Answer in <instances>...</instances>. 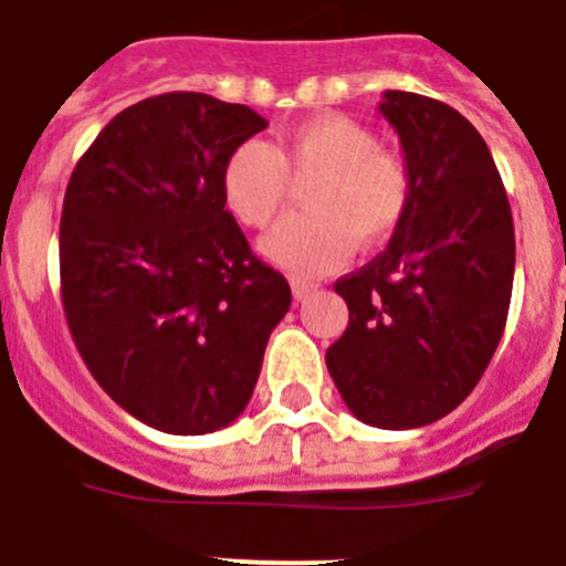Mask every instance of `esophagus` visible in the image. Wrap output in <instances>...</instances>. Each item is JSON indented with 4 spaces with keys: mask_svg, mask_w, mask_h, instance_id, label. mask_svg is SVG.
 Here are the masks:
<instances>
[{
    "mask_svg": "<svg viewBox=\"0 0 566 566\" xmlns=\"http://www.w3.org/2000/svg\"><path fill=\"white\" fill-rule=\"evenodd\" d=\"M312 290H317V284L301 282V279H295V282H293V295H295V301H304L306 295L312 293Z\"/></svg>",
    "mask_w": 566,
    "mask_h": 566,
    "instance_id": "esophagus-1",
    "label": "esophagus"
}]
</instances>
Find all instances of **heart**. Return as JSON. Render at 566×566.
I'll list each match as a JSON object with an SVG mask.
<instances>
[{
	"mask_svg": "<svg viewBox=\"0 0 566 566\" xmlns=\"http://www.w3.org/2000/svg\"><path fill=\"white\" fill-rule=\"evenodd\" d=\"M295 186H310L306 210L262 241V254L293 276L339 265L353 247L373 251L397 232L413 202V175L397 150L345 114H317L276 145L249 139L230 153L221 191L241 224L268 230Z\"/></svg>",
	"mask_w": 566,
	"mask_h": 566,
	"instance_id": "obj_1",
	"label": "heart"
}]
</instances>
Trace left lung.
<instances>
[{"mask_svg":"<svg viewBox=\"0 0 566 566\" xmlns=\"http://www.w3.org/2000/svg\"><path fill=\"white\" fill-rule=\"evenodd\" d=\"M413 175V202L386 251L334 284L347 328L325 364L347 408L380 430L452 413L488 369L515 279L510 199L479 130L458 108L386 90Z\"/></svg>","mask_w":566,"mask_h":566,"instance_id":"obj_1","label":"left lung"}]
</instances>
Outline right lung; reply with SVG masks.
<instances>
[{"instance_id": "add662e5", "label": "right lung", "mask_w": 566, "mask_h": 566, "mask_svg": "<svg viewBox=\"0 0 566 566\" xmlns=\"http://www.w3.org/2000/svg\"><path fill=\"white\" fill-rule=\"evenodd\" d=\"M268 128L249 106L167 93L119 112L78 158L60 221L67 328L114 402L169 436L249 405L287 279L251 254L221 172Z\"/></svg>"}]
</instances>
